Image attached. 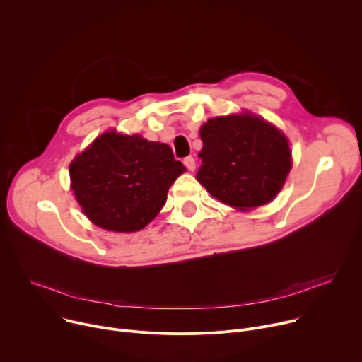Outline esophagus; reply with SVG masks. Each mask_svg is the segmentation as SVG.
I'll list each match as a JSON object with an SVG mask.
<instances>
[{"mask_svg": "<svg viewBox=\"0 0 362 362\" xmlns=\"http://www.w3.org/2000/svg\"><path fill=\"white\" fill-rule=\"evenodd\" d=\"M185 166L190 170V172H193L194 169H196V162H194V159L192 158V156H187V158H185Z\"/></svg>", "mask_w": 362, "mask_h": 362, "instance_id": "34e87169", "label": "esophagus"}]
</instances>
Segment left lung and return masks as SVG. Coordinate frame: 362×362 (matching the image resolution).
Segmentation results:
<instances>
[{
	"label": "left lung",
	"mask_w": 362,
	"mask_h": 362,
	"mask_svg": "<svg viewBox=\"0 0 362 362\" xmlns=\"http://www.w3.org/2000/svg\"><path fill=\"white\" fill-rule=\"evenodd\" d=\"M203 147L197 182L238 211L269 203L292 168L286 136L250 113L209 119L200 127Z\"/></svg>",
	"instance_id": "1"
}]
</instances>
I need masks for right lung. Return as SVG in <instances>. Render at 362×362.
<instances>
[{"label":"right lung","instance_id":"obj_1","mask_svg":"<svg viewBox=\"0 0 362 362\" xmlns=\"http://www.w3.org/2000/svg\"><path fill=\"white\" fill-rule=\"evenodd\" d=\"M186 170L172 148L139 134H100L70 165L71 190L83 214L113 232H137L159 215Z\"/></svg>","mask_w":362,"mask_h":362}]
</instances>
